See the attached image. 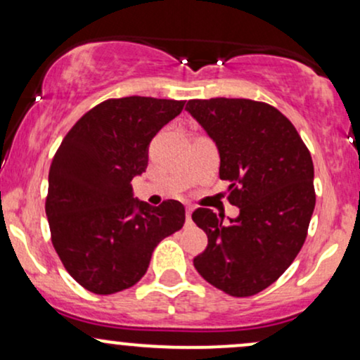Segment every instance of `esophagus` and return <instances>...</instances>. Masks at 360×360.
<instances>
[{
  "mask_svg": "<svg viewBox=\"0 0 360 360\" xmlns=\"http://www.w3.org/2000/svg\"><path fill=\"white\" fill-rule=\"evenodd\" d=\"M191 214H193V206H186V218H188V220H191Z\"/></svg>",
  "mask_w": 360,
  "mask_h": 360,
  "instance_id": "34e87169",
  "label": "esophagus"
}]
</instances>
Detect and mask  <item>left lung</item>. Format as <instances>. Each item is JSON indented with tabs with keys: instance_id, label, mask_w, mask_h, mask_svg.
Listing matches in <instances>:
<instances>
[{
	"instance_id": "1",
	"label": "left lung",
	"mask_w": 360,
	"mask_h": 360,
	"mask_svg": "<svg viewBox=\"0 0 360 360\" xmlns=\"http://www.w3.org/2000/svg\"><path fill=\"white\" fill-rule=\"evenodd\" d=\"M220 154V179L240 210L229 223L208 208L193 221L208 235L194 257L203 278L243 298L271 286L303 247L315 210L313 160L292 123L267 103L212 98L186 105Z\"/></svg>"
}]
</instances>
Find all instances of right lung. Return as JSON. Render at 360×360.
Returning a JSON list of instances; mask_svg holds the SVG:
<instances>
[{
    "label": "right lung",
    "mask_w": 360,
    "mask_h": 360,
    "mask_svg": "<svg viewBox=\"0 0 360 360\" xmlns=\"http://www.w3.org/2000/svg\"><path fill=\"white\" fill-rule=\"evenodd\" d=\"M184 101L128 96L106 100L77 120L49 171L45 201L53 249L65 271L94 295L137 284L162 238L183 229L184 206L134 198L148 146Z\"/></svg>",
    "instance_id": "add662e5"
}]
</instances>
